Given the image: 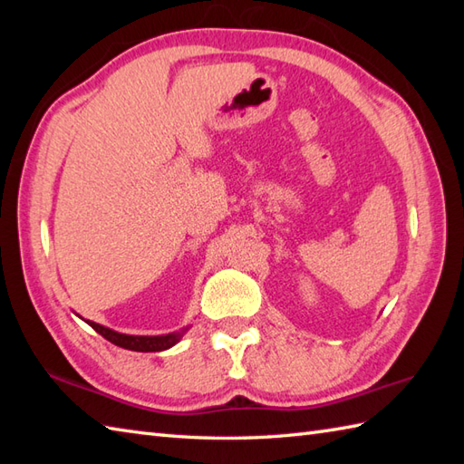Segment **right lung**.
<instances>
[{
    "instance_id": "1",
    "label": "right lung",
    "mask_w": 464,
    "mask_h": 464,
    "mask_svg": "<svg viewBox=\"0 0 464 464\" xmlns=\"http://www.w3.org/2000/svg\"><path fill=\"white\" fill-rule=\"evenodd\" d=\"M87 323H90V327L95 333H100L103 339L117 344V347L130 349V351H140V353H155V351L169 349V347H173L175 343H179L181 337H183V333L189 329V327H183L179 333L155 334V337H147V334H123V333H117L113 329L103 327V324L95 323V321H87Z\"/></svg>"
}]
</instances>
